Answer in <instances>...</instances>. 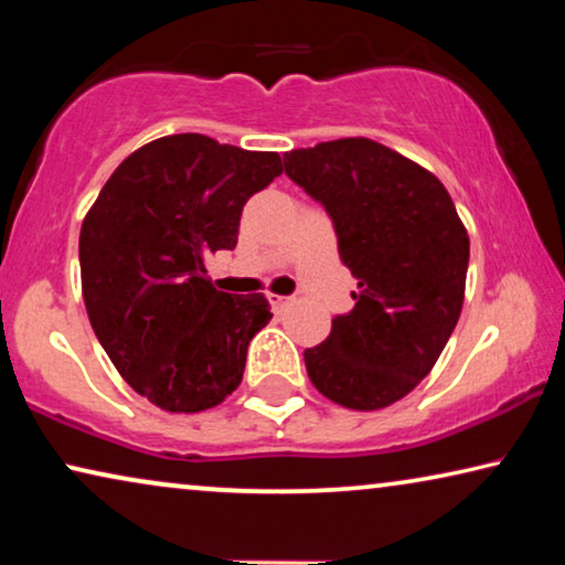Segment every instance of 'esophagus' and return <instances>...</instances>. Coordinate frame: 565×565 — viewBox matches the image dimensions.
I'll return each mask as SVG.
<instances>
[{"mask_svg": "<svg viewBox=\"0 0 565 565\" xmlns=\"http://www.w3.org/2000/svg\"><path fill=\"white\" fill-rule=\"evenodd\" d=\"M290 303H292L290 296H275V292H273V296H269V306H273V308H285V306H290Z\"/></svg>", "mask_w": 565, "mask_h": 565, "instance_id": "34e87169", "label": "esophagus"}]
</instances>
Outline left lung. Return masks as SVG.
<instances>
[{"label": "left lung", "instance_id": "left-lung-1", "mask_svg": "<svg viewBox=\"0 0 565 565\" xmlns=\"http://www.w3.org/2000/svg\"><path fill=\"white\" fill-rule=\"evenodd\" d=\"M285 174L327 207L354 308L303 352L319 393L354 412L396 404L429 375L466 296L468 231L445 184L370 138L285 153Z\"/></svg>", "mask_w": 565, "mask_h": 565}]
</instances>
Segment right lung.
Wrapping results in <instances>:
<instances>
[{
    "label": "right lung",
    "instance_id": "obj_1",
    "mask_svg": "<svg viewBox=\"0 0 565 565\" xmlns=\"http://www.w3.org/2000/svg\"><path fill=\"white\" fill-rule=\"evenodd\" d=\"M280 174L275 151L177 134L130 153L89 207L79 234L89 323L153 406L205 412L242 383L246 347L273 313L262 292L215 290L205 262L234 249L246 200Z\"/></svg>",
    "mask_w": 565,
    "mask_h": 565
}]
</instances>
